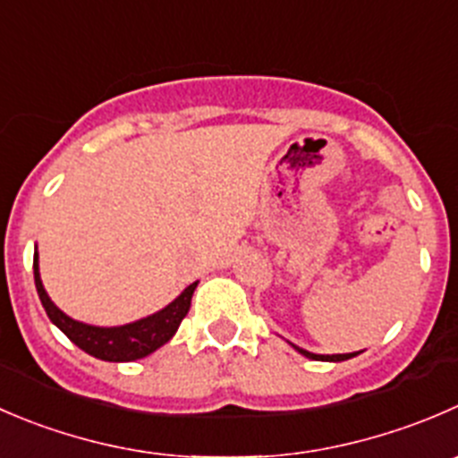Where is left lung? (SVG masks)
<instances>
[{
    "instance_id": "1",
    "label": "left lung",
    "mask_w": 458,
    "mask_h": 458,
    "mask_svg": "<svg viewBox=\"0 0 458 458\" xmlns=\"http://www.w3.org/2000/svg\"><path fill=\"white\" fill-rule=\"evenodd\" d=\"M297 349V347H295ZM297 352L301 353V356H306V358H310V360H327V362H342V360H349V358H353V356H358V353H335V356H319V353H310V352H306V349H297Z\"/></svg>"
}]
</instances>
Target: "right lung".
I'll list each match as a JSON object with an SVG mask.
<instances>
[{
  "label": "right lung",
  "instance_id": "1",
  "mask_svg": "<svg viewBox=\"0 0 458 458\" xmlns=\"http://www.w3.org/2000/svg\"><path fill=\"white\" fill-rule=\"evenodd\" d=\"M33 270H35V288L42 300L44 310L51 318V322L73 342L75 347L87 352L89 356L100 358L106 362H131L139 358L149 356L163 347L167 340L176 333L181 319L188 315L190 301H192V293L197 288V282L190 284L172 304L158 313L149 315V318L139 319V322L125 324V327H91V324H82L71 319L69 315L62 313L51 300H48L47 291L42 286L38 268V252L33 257Z\"/></svg>",
  "mask_w": 458,
  "mask_h": 458
}]
</instances>
